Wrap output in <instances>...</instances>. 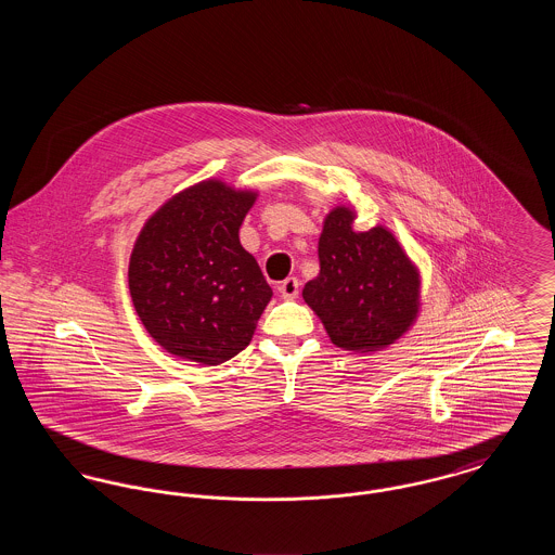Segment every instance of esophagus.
Segmentation results:
<instances>
[{"mask_svg": "<svg viewBox=\"0 0 555 555\" xmlns=\"http://www.w3.org/2000/svg\"><path fill=\"white\" fill-rule=\"evenodd\" d=\"M279 293L283 299H295L299 295V281L295 276L285 279L281 285H279Z\"/></svg>", "mask_w": 555, "mask_h": 555, "instance_id": "1", "label": "esophagus"}]
</instances>
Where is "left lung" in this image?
<instances>
[{
  "mask_svg": "<svg viewBox=\"0 0 555 555\" xmlns=\"http://www.w3.org/2000/svg\"><path fill=\"white\" fill-rule=\"evenodd\" d=\"M353 211L335 208L318 241L320 274L304 299L322 320L331 341L349 351L393 344L418 312V272L383 227L351 229Z\"/></svg>",
  "mask_w": 555,
  "mask_h": 555,
  "instance_id": "obj_1",
  "label": "left lung"
}]
</instances>
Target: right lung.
Wrapping results in <instances>:
<instances>
[{"instance_id":"1","label":"right lung","mask_w":555,"mask_h":555,"mask_svg":"<svg viewBox=\"0 0 555 555\" xmlns=\"http://www.w3.org/2000/svg\"><path fill=\"white\" fill-rule=\"evenodd\" d=\"M256 195L218 181L185 189L143 227L129 289L147 333L166 351L222 364L243 351L272 289L238 229Z\"/></svg>"}]
</instances>
